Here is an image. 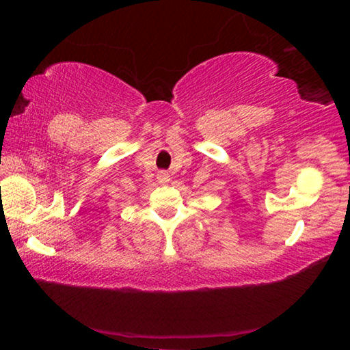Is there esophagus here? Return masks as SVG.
Wrapping results in <instances>:
<instances>
[{
    "mask_svg": "<svg viewBox=\"0 0 350 350\" xmlns=\"http://www.w3.org/2000/svg\"><path fill=\"white\" fill-rule=\"evenodd\" d=\"M157 180L161 183H168L170 182V174L165 173V171H161V173L157 174Z\"/></svg>",
    "mask_w": 350,
    "mask_h": 350,
    "instance_id": "34e87169",
    "label": "esophagus"
}]
</instances>
